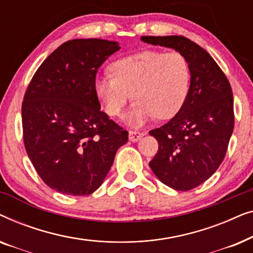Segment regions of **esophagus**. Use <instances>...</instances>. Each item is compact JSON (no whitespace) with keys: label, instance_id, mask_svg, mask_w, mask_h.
Listing matches in <instances>:
<instances>
[{"label":"esophagus","instance_id":"1","mask_svg":"<svg viewBox=\"0 0 253 253\" xmlns=\"http://www.w3.org/2000/svg\"><path fill=\"white\" fill-rule=\"evenodd\" d=\"M143 136H144V133L139 132V131H136V130L129 131V139L131 141H138Z\"/></svg>","mask_w":253,"mask_h":253}]
</instances>
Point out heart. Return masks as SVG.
I'll return each mask as SVG.
<instances>
[{"label": "heart", "mask_w": 253, "mask_h": 253, "mask_svg": "<svg viewBox=\"0 0 253 253\" xmlns=\"http://www.w3.org/2000/svg\"><path fill=\"white\" fill-rule=\"evenodd\" d=\"M112 74L100 75L94 91L105 112L120 117L130 98L134 100L130 122L140 126L157 116L174 117L184 105L190 84V68L177 50H144L127 55L110 65Z\"/></svg>", "instance_id": "heart-1"}]
</instances>
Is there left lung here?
<instances>
[{
    "label": "left lung",
    "instance_id": "1",
    "mask_svg": "<svg viewBox=\"0 0 253 253\" xmlns=\"http://www.w3.org/2000/svg\"><path fill=\"white\" fill-rule=\"evenodd\" d=\"M141 40L174 48L189 63L191 83L184 105L168 123L150 131L159 143L150 162L155 176L172 189L189 191L207 181L226 157L235 123L230 83L213 57L188 38Z\"/></svg>",
    "mask_w": 253,
    "mask_h": 253
}]
</instances>
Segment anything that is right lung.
Listing matches in <instances>:
<instances>
[{
	"label": "right lung",
	"instance_id": "add662e5",
	"mask_svg": "<svg viewBox=\"0 0 253 253\" xmlns=\"http://www.w3.org/2000/svg\"><path fill=\"white\" fill-rule=\"evenodd\" d=\"M116 41L62 43L31 79L22 105L23 139L33 167L55 191L91 195L102 184L127 131L101 112L94 81Z\"/></svg>",
	"mask_w": 253,
	"mask_h": 253
}]
</instances>
